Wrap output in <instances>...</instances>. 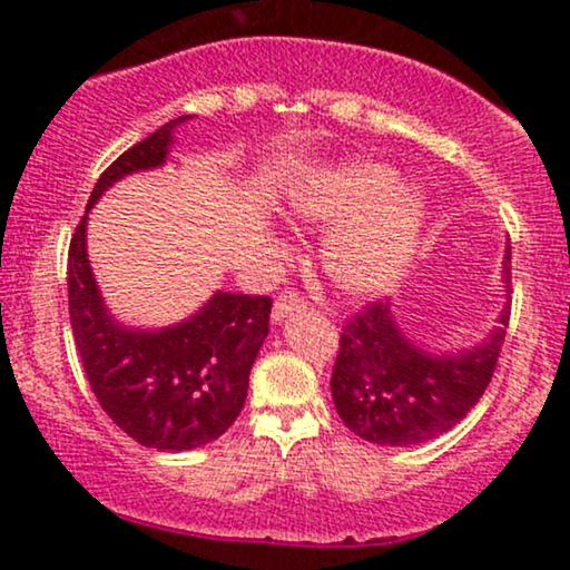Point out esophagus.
Masks as SVG:
<instances>
[{"instance_id": "obj_1", "label": "esophagus", "mask_w": 570, "mask_h": 570, "mask_svg": "<svg viewBox=\"0 0 570 570\" xmlns=\"http://www.w3.org/2000/svg\"><path fill=\"white\" fill-rule=\"evenodd\" d=\"M305 297L299 292H281L278 299L273 303V322H284L294 311H305Z\"/></svg>"}]
</instances>
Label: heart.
<instances>
[{
	"label": "heart",
	"mask_w": 570,
	"mask_h": 570,
	"mask_svg": "<svg viewBox=\"0 0 570 570\" xmlns=\"http://www.w3.org/2000/svg\"><path fill=\"white\" fill-rule=\"evenodd\" d=\"M292 208L326 235L322 265L335 289L375 297L396 284L415 252L426 203L383 163L353 160L311 174L292 189Z\"/></svg>",
	"instance_id": "b5f03b06"
}]
</instances>
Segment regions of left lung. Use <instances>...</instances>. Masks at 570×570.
<instances>
[{"instance_id":"obj_1","label":"left lung","mask_w":570,"mask_h":570,"mask_svg":"<svg viewBox=\"0 0 570 570\" xmlns=\"http://www.w3.org/2000/svg\"><path fill=\"white\" fill-rule=\"evenodd\" d=\"M512 281V254L503 257V289ZM509 297V294H507ZM509 326V303L499 326L474 348L431 353L396 324L389 303L372 299L348 318L332 370V399L353 434L389 448H407L444 434L466 417L493 381Z\"/></svg>"}]
</instances>
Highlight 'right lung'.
Returning a JSON list of instances; mask_svg holds the SVG:
<instances>
[{
	"instance_id": "obj_1",
	"label": "right lung",
	"mask_w": 570,
	"mask_h": 570,
	"mask_svg": "<svg viewBox=\"0 0 570 570\" xmlns=\"http://www.w3.org/2000/svg\"><path fill=\"white\" fill-rule=\"evenodd\" d=\"M176 117L126 149L98 176L88 212L122 176L166 163ZM88 212L69 244V318L85 375L104 412L144 448L181 450L214 442L240 415L248 372L271 330V297L217 292L187 322L158 332L109 316L85 252Z\"/></svg>"
}]
</instances>
